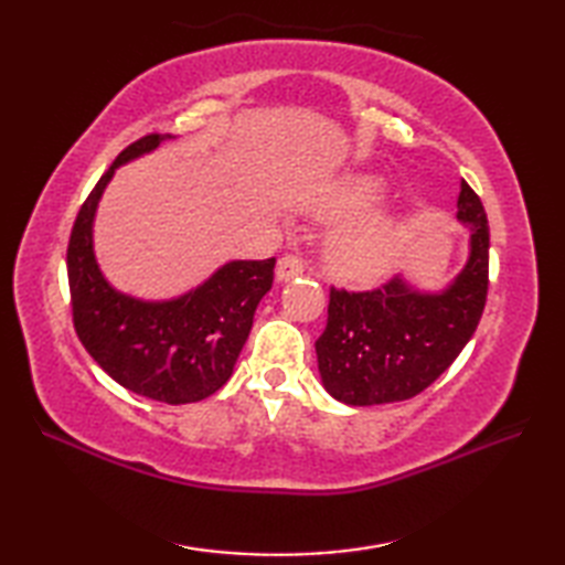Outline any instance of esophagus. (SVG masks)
Listing matches in <instances>:
<instances>
[{
	"instance_id": "esophagus-1",
	"label": "esophagus",
	"mask_w": 565,
	"mask_h": 565,
	"mask_svg": "<svg viewBox=\"0 0 565 565\" xmlns=\"http://www.w3.org/2000/svg\"><path fill=\"white\" fill-rule=\"evenodd\" d=\"M303 259L298 255H284L279 262H276V279L279 281H291L296 276L303 274Z\"/></svg>"
}]
</instances>
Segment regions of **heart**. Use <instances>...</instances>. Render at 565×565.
I'll return each mask as SVG.
<instances>
[{
  "instance_id": "1",
  "label": "heart",
  "mask_w": 565,
  "mask_h": 565,
  "mask_svg": "<svg viewBox=\"0 0 565 565\" xmlns=\"http://www.w3.org/2000/svg\"><path fill=\"white\" fill-rule=\"evenodd\" d=\"M383 196L379 177H350L318 203L328 221L352 218L332 233L328 264L344 281L366 284L381 279L398 264L405 249V223L391 213H366ZM365 215L362 216L361 213Z\"/></svg>"
}]
</instances>
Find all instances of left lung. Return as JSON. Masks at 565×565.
<instances>
[{"mask_svg": "<svg viewBox=\"0 0 565 565\" xmlns=\"http://www.w3.org/2000/svg\"><path fill=\"white\" fill-rule=\"evenodd\" d=\"M456 206V218L471 231V255L447 291L419 294L398 276L371 291L330 289L316 354L332 398L347 405L415 398L471 340L488 296L490 231L483 203L466 182Z\"/></svg>", "mask_w": 565, "mask_h": 565, "instance_id": "8db88e82", "label": "left lung"}]
</instances>
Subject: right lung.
Wrapping results in <instances>:
<instances>
[{
  "mask_svg": "<svg viewBox=\"0 0 565 565\" xmlns=\"http://www.w3.org/2000/svg\"><path fill=\"white\" fill-rule=\"evenodd\" d=\"M164 138L170 136L150 134L130 142L82 203L70 233L67 281L72 322L94 362L128 391L182 405L209 398L231 379L255 310L271 289L276 259L227 262L199 289L162 303L109 286L94 259V211L116 167Z\"/></svg>",
  "mask_w": 565,
  "mask_h": 565,
  "instance_id": "right-lung-1",
  "label": "right lung"
}]
</instances>
